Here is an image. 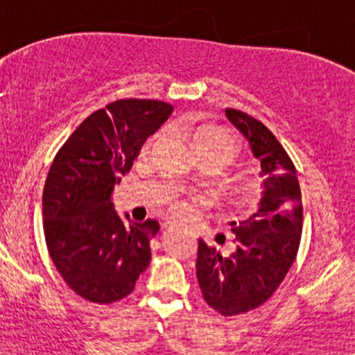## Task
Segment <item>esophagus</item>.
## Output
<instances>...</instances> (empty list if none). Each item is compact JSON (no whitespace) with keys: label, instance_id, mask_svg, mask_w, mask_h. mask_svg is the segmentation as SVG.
<instances>
[{"label":"esophagus","instance_id":"34e87169","mask_svg":"<svg viewBox=\"0 0 355 355\" xmlns=\"http://www.w3.org/2000/svg\"><path fill=\"white\" fill-rule=\"evenodd\" d=\"M164 225L166 227V229H173V227H177V223H175V222H165Z\"/></svg>","mask_w":355,"mask_h":355}]
</instances>
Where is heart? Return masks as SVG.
<instances>
[{"instance_id":"b5f03b06","label":"heart","mask_w":355,"mask_h":355,"mask_svg":"<svg viewBox=\"0 0 355 355\" xmlns=\"http://www.w3.org/2000/svg\"><path fill=\"white\" fill-rule=\"evenodd\" d=\"M191 144H193L195 150L198 155L209 153V152H218L229 155L230 160L237 153V141L225 130L217 128V126H202L191 137ZM172 211L178 217H183L191 210V202L187 198H173L172 203Z\"/></svg>"}]
</instances>
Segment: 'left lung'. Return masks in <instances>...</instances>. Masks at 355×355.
Here are the masks:
<instances>
[{"mask_svg":"<svg viewBox=\"0 0 355 355\" xmlns=\"http://www.w3.org/2000/svg\"><path fill=\"white\" fill-rule=\"evenodd\" d=\"M229 120L250 141L260 160L263 197L260 209L232 223L237 250L220 255L198 239L197 279L205 302L222 315L252 311L267 302L294 263L302 234V195L294 162L262 121L227 108Z\"/></svg>","mask_w":355,"mask_h":355,"instance_id":"1","label":"left lung"}]
</instances>
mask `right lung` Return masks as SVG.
Instances as JSON below:
<instances>
[{
	"instance_id": "obj_1",
	"label": "right lung",
	"mask_w": 355,
	"mask_h": 355,
	"mask_svg": "<svg viewBox=\"0 0 355 355\" xmlns=\"http://www.w3.org/2000/svg\"><path fill=\"white\" fill-rule=\"evenodd\" d=\"M172 110L160 100L112 101L85 118L53 158L43 189L44 240L68 287L89 302L125 299L148 267L160 225L125 223L110 198Z\"/></svg>"
}]
</instances>
